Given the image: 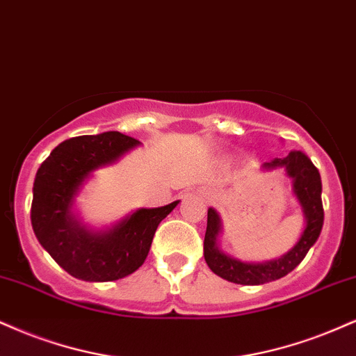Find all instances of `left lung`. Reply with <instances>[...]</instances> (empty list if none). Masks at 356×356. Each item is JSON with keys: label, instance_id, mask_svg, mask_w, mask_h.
<instances>
[{"label": "left lung", "instance_id": "8db88e82", "mask_svg": "<svg viewBox=\"0 0 356 356\" xmlns=\"http://www.w3.org/2000/svg\"><path fill=\"white\" fill-rule=\"evenodd\" d=\"M284 167L285 172L293 181V192L303 209L305 229L298 242L282 255L280 259L268 262L254 264L241 262L234 257L225 255L217 247V237L222 232L220 217L213 209L207 211V230L204 238V257L209 268L225 280L241 285H262L267 282L285 277L305 259L312 245L316 242L323 227V204H322V179L314 162L302 151H292L286 157L265 162L264 169Z\"/></svg>", "mask_w": 356, "mask_h": 356}]
</instances>
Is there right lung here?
Returning <instances> with one entry per match:
<instances>
[{"label": "right lung", "mask_w": 356, "mask_h": 356, "mask_svg": "<svg viewBox=\"0 0 356 356\" xmlns=\"http://www.w3.org/2000/svg\"><path fill=\"white\" fill-rule=\"evenodd\" d=\"M139 144L118 131L79 136L53 149L34 177L31 225L48 254L70 275L86 282H113L131 275L151 248L161 220L175 202L139 209L113 229L94 232L72 216L74 195L92 170L113 164Z\"/></svg>", "instance_id": "right-lung-1"}]
</instances>
